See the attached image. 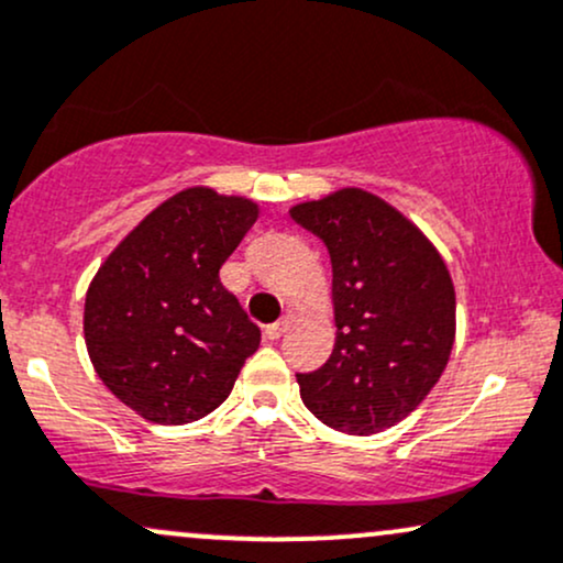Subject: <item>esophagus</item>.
Listing matches in <instances>:
<instances>
[{"instance_id": "esophagus-1", "label": "esophagus", "mask_w": 563, "mask_h": 563, "mask_svg": "<svg viewBox=\"0 0 563 563\" xmlns=\"http://www.w3.org/2000/svg\"><path fill=\"white\" fill-rule=\"evenodd\" d=\"M288 329H291V320H288V318L277 320V323L267 325V339H272V342H275V339H280Z\"/></svg>"}]
</instances>
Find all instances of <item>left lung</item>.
<instances>
[{"label":"left lung","mask_w":563,"mask_h":563,"mask_svg":"<svg viewBox=\"0 0 563 563\" xmlns=\"http://www.w3.org/2000/svg\"><path fill=\"white\" fill-rule=\"evenodd\" d=\"M291 219L331 256L336 342L312 374H296L314 417L350 435H374L428 398L456 333L446 262L413 221L366 189L344 187L294 206Z\"/></svg>","instance_id":"8db88e82"}]
</instances>
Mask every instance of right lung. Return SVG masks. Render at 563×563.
I'll return each instance as SVG.
<instances>
[{"instance_id":"right-lung-1","label":"right lung","mask_w":563,"mask_h":563,"mask_svg":"<svg viewBox=\"0 0 563 563\" xmlns=\"http://www.w3.org/2000/svg\"><path fill=\"white\" fill-rule=\"evenodd\" d=\"M258 219L249 197L189 187L128 232L85 296L92 368L128 409L187 424L219 409L262 333L219 269Z\"/></svg>"}]
</instances>
